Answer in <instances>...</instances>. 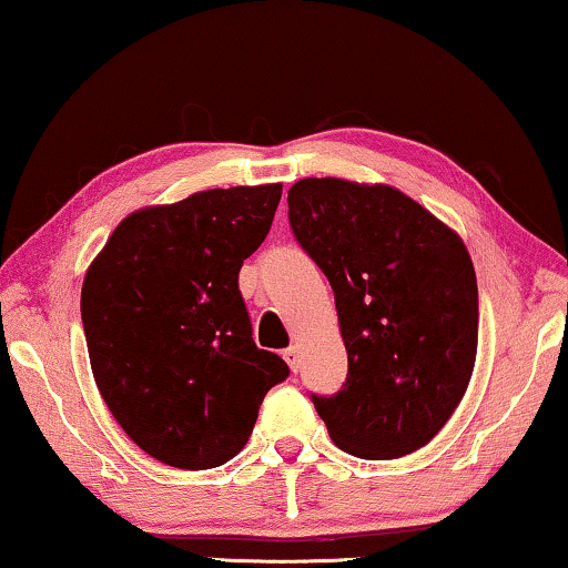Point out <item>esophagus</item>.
I'll return each instance as SVG.
<instances>
[{"mask_svg":"<svg viewBox=\"0 0 568 568\" xmlns=\"http://www.w3.org/2000/svg\"><path fill=\"white\" fill-rule=\"evenodd\" d=\"M283 359L287 362V367H291L293 372H298L301 369V352H298V346H291V349H285L283 352Z\"/></svg>","mask_w":568,"mask_h":568,"instance_id":"esophagus-1","label":"esophagus"}]
</instances>
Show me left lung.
I'll use <instances>...</instances> for the list:
<instances>
[{
    "mask_svg": "<svg viewBox=\"0 0 568 568\" xmlns=\"http://www.w3.org/2000/svg\"><path fill=\"white\" fill-rule=\"evenodd\" d=\"M287 219L328 277L349 372L311 395L332 442L359 459L426 446L462 403L477 359V275L462 236L393 185L303 178Z\"/></svg>",
    "mask_w": 568,
    "mask_h": 568,
    "instance_id": "1",
    "label": "left lung"
}]
</instances>
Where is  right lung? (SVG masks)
Masks as SVG:
<instances>
[{
  "mask_svg": "<svg viewBox=\"0 0 568 568\" xmlns=\"http://www.w3.org/2000/svg\"><path fill=\"white\" fill-rule=\"evenodd\" d=\"M283 185H234L134 211L91 262L81 321L91 372L124 434L178 469L222 467L247 444L287 365L257 349L240 267Z\"/></svg>",
  "mask_w": 568,
  "mask_h": 568,
  "instance_id": "obj_1",
  "label": "right lung"
}]
</instances>
